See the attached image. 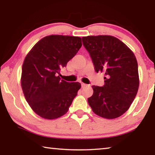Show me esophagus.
I'll return each mask as SVG.
<instances>
[{"label":"esophagus","mask_w":155,"mask_h":155,"mask_svg":"<svg viewBox=\"0 0 155 155\" xmlns=\"http://www.w3.org/2000/svg\"><path fill=\"white\" fill-rule=\"evenodd\" d=\"M87 85H86V84L83 83H81V86H82V87H86V86H87Z\"/></svg>","instance_id":"esophagus-1"}]
</instances>
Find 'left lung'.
Wrapping results in <instances>:
<instances>
[{
	"label": "left lung",
	"mask_w": 155,
	"mask_h": 155,
	"mask_svg": "<svg viewBox=\"0 0 155 155\" xmlns=\"http://www.w3.org/2000/svg\"><path fill=\"white\" fill-rule=\"evenodd\" d=\"M82 40L96 72L105 75L103 87L92 86L94 94L88 98V103L98 116L117 118L129 109L139 89L135 54L124 43L111 35L86 36Z\"/></svg>",
	"instance_id": "obj_1"
}]
</instances>
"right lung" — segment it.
<instances>
[{
    "instance_id": "1",
    "label": "right lung",
    "mask_w": 155,
    "mask_h": 155,
    "mask_svg": "<svg viewBox=\"0 0 155 155\" xmlns=\"http://www.w3.org/2000/svg\"><path fill=\"white\" fill-rule=\"evenodd\" d=\"M81 46L80 37L51 35L38 41L25 57L21 86L31 108L42 118L61 117L77 95L81 83L61 80L58 74Z\"/></svg>"
}]
</instances>
